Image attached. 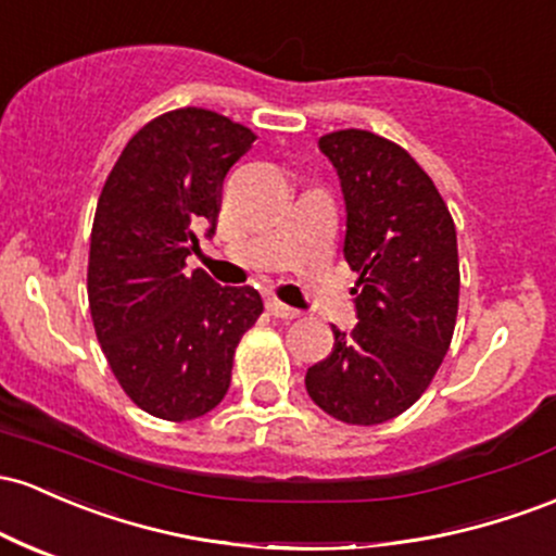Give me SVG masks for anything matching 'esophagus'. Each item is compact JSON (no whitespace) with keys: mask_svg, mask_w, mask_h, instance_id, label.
I'll use <instances>...</instances> for the list:
<instances>
[{"mask_svg":"<svg viewBox=\"0 0 556 556\" xmlns=\"http://www.w3.org/2000/svg\"><path fill=\"white\" fill-rule=\"evenodd\" d=\"M266 308H268V314L277 316V319H288V321H290V319H298V316H301V311L285 306L282 301H274V298L266 303Z\"/></svg>","mask_w":556,"mask_h":556,"instance_id":"esophagus-1","label":"esophagus"}]
</instances>
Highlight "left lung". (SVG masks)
Here are the masks:
<instances>
[{"label":"left lung","instance_id":"obj_1","mask_svg":"<svg viewBox=\"0 0 556 556\" xmlns=\"http://www.w3.org/2000/svg\"><path fill=\"white\" fill-rule=\"evenodd\" d=\"M319 148L338 168L348 231L345 261L358 274L351 332L306 371L316 406L345 425L371 427L404 414L443 364L459 311V253L448 205L401 144L343 129Z\"/></svg>","mask_w":556,"mask_h":556}]
</instances>
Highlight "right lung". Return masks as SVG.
Segmentation results:
<instances>
[{
	"instance_id": "right-lung-1",
	"label": "right lung",
	"mask_w": 556,
	"mask_h": 556,
	"mask_svg": "<svg viewBox=\"0 0 556 556\" xmlns=\"http://www.w3.org/2000/svg\"><path fill=\"white\" fill-rule=\"evenodd\" d=\"M255 134L205 108L157 115L110 170L91 224L87 292L115 380L142 412L187 422L222 404L237 343L264 314L253 288L185 271L216 229L227 170Z\"/></svg>"
}]
</instances>
